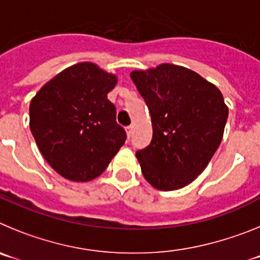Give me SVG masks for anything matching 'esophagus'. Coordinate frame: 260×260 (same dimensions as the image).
<instances>
[{
    "instance_id": "esophagus-1",
    "label": "esophagus",
    "mask_w": 260,
    "mask_h": 260,
    "mask_svg": "<svg viewBox=\"0 0 260 260\" xmlns=\"http://www.w3.org/2000/svg\"><path fill=\"white\" fill-rule=\"evenodd\" d=\"M126 134H127L128 138L132 137V134H133V126H127V127H126Z\"/></svg>"
}]
</instances>
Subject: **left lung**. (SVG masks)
Here are the masks:
<instances>
[{
	"label": "left lung",
	"instance_id": "8db88e82",
	"mask_svg": "<svg viewBox=\"0 0 260 260\" xmlns=\"http://www.w3.org/2000/svg\"><path fill=\"white\" fill-rule=\"evenodd\" d=\"M130 78L151 113L152 141L137 158L157 190L182 189L206 169L220 146L228 107L220 89L195 71L161 63Z\"/></svg>",
	"mask_w": 260,
	"mask_h": 260
}]
</instances>
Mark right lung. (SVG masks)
I'll return each mask as SVG.
<instances>
[{
  "label": "right lung",
  "instance_id": "add662e5",
  "mask_svg": "<svg viewBox=\"0 0 260 260\" xmlns=\"http://www.w3.org/2000/svg\"><path fill=\"white\" fill-rule=\"evenodd\" d=\"M117 77L93 62L62 70L29 104V128L43 157L66 180L88 182L107 169L126 141L108 93Z\"/></svg>",
  "mask_w": 260,
  "mask_h": 260
}]
</instances>
